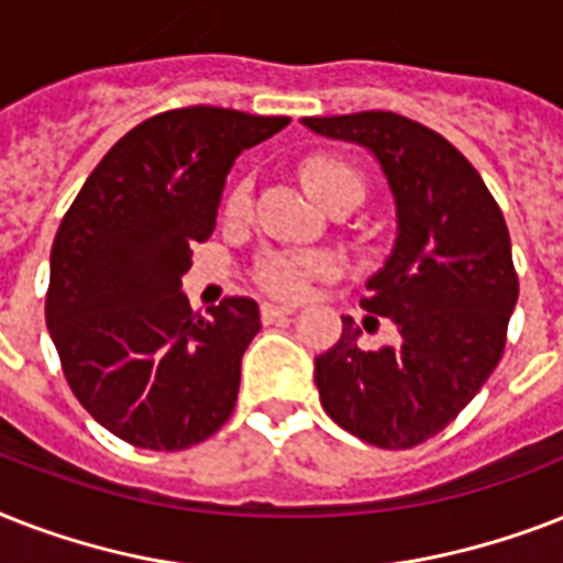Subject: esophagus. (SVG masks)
<instances>
[{
  "label": "esophagus",
  "instance_id": "esophagus-1",
  "mask_svg": "<svg viewBox=\"0 0 563 563\" xmlns=\"http://www.w3.org/2000/svg\"><path fill=\"white\" fill-rule=\"evenodd\" d=\"M291 312H295V309L283 307V303H263V307H260V316H263L265 324H272L277 318H289Z\"/></svg>",
  "mask_w": 563,
  "mask_h": 563
}]
</instances>
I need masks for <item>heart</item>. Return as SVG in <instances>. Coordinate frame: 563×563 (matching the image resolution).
I'll use <instances>...</instances> for the list:
<instances>
[{
  "label": "heart",
  "instance_id": "obj_1",
  "mask_svg": "<svg viewBox=\"0 0 563 563\" xmlns=\"http://www.w3.org/2000/svg\"><path fill=\"white\" fill-rule=\"evenodd\" d=\"M300 180L312 192V198H318L324 207L335 198H344V195H356L360 201L365 195V180H362L360 172L342 157H333V154L307 157L300 163ZM247 203H251V189L242 180V184L230 189L224 210H228V216H242L247 210ZM318 272H324V263L312 260V256H268L260 265L256 280L265 291H272L277 298H298L307 289L309 277Z\"/></svg>",
  "mask_w": 563,
  "mask_h": 563
}]
</instances>
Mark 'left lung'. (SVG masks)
<instances>
[{
  "instance_id": "obj_1",
  "label": "left lung",
  "mask_w": 563,
  "mask_h": 563,
  "mask_svg": "<svg viewBox=\"0 0 563 563\" xmlns=\"http://www.w3.org/2000/svg\"><path fill=\"white\" fill-rule=\"evenodd\" d=\"M316 134L365 145L397 203V242L368 280L365 330L388 318L391 344L342 339L316 360L321 406L379 450H409L459 418L503 360L520 283L511 236L482 175L450 140L391 110L309 117Z\"/></svg>"
}]
</instances>
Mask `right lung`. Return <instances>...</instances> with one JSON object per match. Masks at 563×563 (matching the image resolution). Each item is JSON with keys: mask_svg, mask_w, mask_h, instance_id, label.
<instances>
[{"mask_svg": "<svg viewBox=\"0 0 563 563\" xmlns=\"http://www.w3.org/2000/svg\"><path fill=\"white\" fill-rule=\"evenodd\" d=\"M289 117L178 108L131 128L92 169L52 245L46 327L84 409L128 444L187 450L236 406L251 298L192 312L180 277L216 228L230 166Z\"/></svg>", "mask_w": 563, "mask_h": 563, "instance_id": "add662e5", "label": "right lung"}]
</instances>
